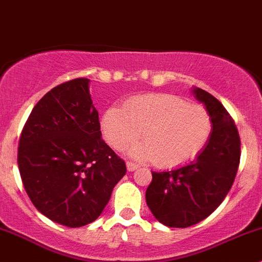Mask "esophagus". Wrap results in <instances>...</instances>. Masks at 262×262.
<instances>
[{"mask_svg": "<svg viewBox=\"0 0 262 262\" xmlns=\"http://www.w3.org/2000/svg\"><path fill=\"white\" fill-rule=\"evenodd\" d=\"M138 168H139V166L137 165V163H134V162H126V170H128L129 172H132V171L138 170Z\"/></svg>", "mask_w": 262, "mask_h": 262, "instance_id": "obj_1", "label": "esophagus"}]
</instances>
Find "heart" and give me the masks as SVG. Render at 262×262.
I'll list each match as a JSON object with an SVG mask.
<instances>
[{"mask_svg": "<svg viewBox=\"0 0 262 262\" xmlns=\"http://www.w3.org/2000/svg\"><path fill=\"white\" fill-rule=\"evenodd\" d=\"M105 139L116 150L125 149L143 130V142L134 144L132 157L152 160L163 167L182 165L196 157L212 134L209 113L175 95L146 94L112 106L101 119Z\"/></svg>", "mask_w": 262, "mask_h": 262, "instance_id": "heart-1", "label": "heart"}]
</instances>
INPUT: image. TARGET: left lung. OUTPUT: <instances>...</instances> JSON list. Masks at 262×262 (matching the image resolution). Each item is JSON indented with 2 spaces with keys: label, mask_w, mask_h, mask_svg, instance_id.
Wrapping results in <instances>:
<instances>
[{
  "label": "left lung",
  "mask_w": 262,
  "mask_h": 262,
  "mask_svg": "<svg viewBox=\"0 0 262 262\" xmlns=\"http://www.w3.org/2000/svg\"><path fill=\"white\" fill-rule=\"evenodd\" d=\"M191 94L212 119L204 149L187 165L153 172L146 202L160 223L186 228L209 216L231 190L241 157V141L233 119L213 95L199 87Z\"/></svg>",
  "instance_id": "1"
}]
</instances>
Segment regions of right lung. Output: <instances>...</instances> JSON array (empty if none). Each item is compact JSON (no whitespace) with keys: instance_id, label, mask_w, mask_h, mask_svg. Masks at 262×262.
<instances>
[{"instance_id":"1","label":"right lung","mask_w":262,"mask_h":262,"mask_svg":"<svg viewBox=\"0 0 262 262\" xmlns=\"http://www.w3.org/2000/svg\"><path fill=\"white\" fill-rule=\"evenodd\" d=\"M17 163L29 198L50 221L76 228L99 218L126 167L102 141L90 80L64 82L39 100Z\"/></svg>"}]
</instances>
